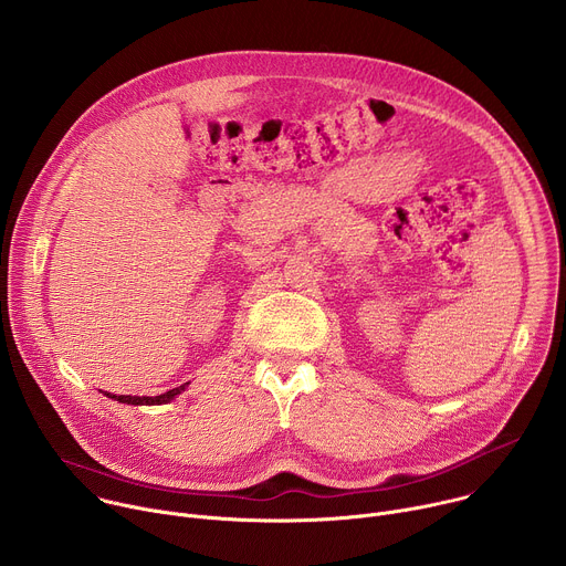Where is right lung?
<instances>
[{
	"label": "right lung",
	"mask_w": 566,
	"mask_h": 566,
	"mask_svg": "<svg viewBox=\"0 0 566 566\" xmlns=\"http://www.w3.org/2000/svg\"><path fill=\"white\" fill-rule=\"evenodd\" d=\"M186 387H188V382H184V385H179V387H175L166 394H158V396H123V394L116 396V394H109V391H105V394H107V398H114L118 402H127V406H164V402H170L175 396L186 391Z\"/></svg>",
	"instance_id": "right-lung-1"
}]
</instances>
